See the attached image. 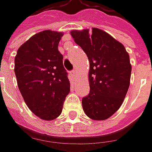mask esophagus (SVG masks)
Instances as JSON below:
<instances>
[{
	"label": "esophagus",
	"instance_id": "obj_1",
	"mask_svg": "<svg viewBox=\"0 0 152 152\" xmlns=\"http://www.w3.org/2000/svg\"><path fill=\"white\" fill-rule=\"evenodd\" d=\"M71 75L72 76H74V77H75V76H76V71H75V70L71 71Z\"/></svg>",
	"mask_w": 152,
	"mask_h": 152
}]
</instances>
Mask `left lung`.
Instances as JSON below:
<instances>
[{
	"instance_id": "1",
	"label": "left lung",
	"mask_w": 152,
	"mask_h": 152,
	"mask_svg": "<svg viewBox=\"0 0 152 152\" xmlns=\"http://www.w3.org/2000/svg\"><path fill=\"white\" fill-rule=\"evenodd\" d=\"M71 35L90 63V92L82 98L83 110L92 119H107L118 111L128 92L129 55L121 43L101 29L72 30Z\"/></svg>"
}]
</instances>
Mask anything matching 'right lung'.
I'll return each instance as SVG.
<instances>
[{"instance_id": "right-lung-1", "label": "right lung", "mask_w": 152, "mask_h": 152, "mask_svg": "<svg viewBox=\"0 0 152 152\" xmlns=\"http://www.w3.org/2000/svg\"><path fill=\"white\" fill-rule=\"evenodd\" d=\"M63 33L45 30L32 36L18 50L14 71L19 91L28 108L44 120L62 112L70 81L58 45Z\"/></svg>"}]
</instances>
